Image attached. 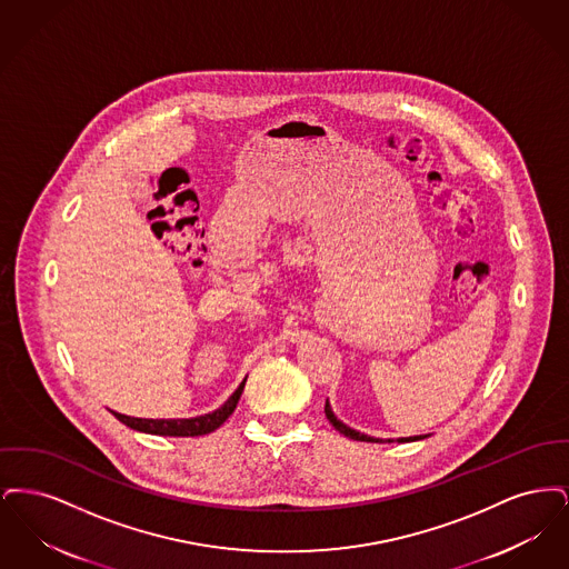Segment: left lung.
Instances as JSON below:
<instances>
[{
    "mask_svg": "<svg viewBox=\"0 0 569 569\" xmlns=\"http://www.w3.org/2000/svg\"><path fill=\"white\" fill-rule=\"evenodd\" d=\"M326 418L330 420V425L339 431L341 435H346V437H350V439H356V441H371V443H381V439H376V437H369V435L358 433V431H353L350 427H346L341 420H337V416L332 413V409L328 406V401H326L325 406ZM427 435H420V437H401L399 441L403 443V441H418V439H425ZM390 441V439H388Z\"/></svg>",
    "mask_w": 569,
    "mask_h": 569,
    "instance_id": "left-lung-1",
    "label": "left lung"
}]
</instances>
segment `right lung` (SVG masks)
<instances>
[{"mask_svg":"<svg viewBox=\"0 0 569 569\" xmlns=\"http://www.w3.org/2000/svg\"><path fill=\"white\" fill-rule=\"evenodd\" d=\"M244 379L241 381V386L234 390V395L223 406L216 409L213 413H204V416H198V418L149 420V418H130V416H123V413H117V411H112V413L126 427L140 431V433L168 435V437H198V435L213 433L237 409V403L243 395Z\"/></svg>","mask_w":569,"mask_h":569,"instance_id":"1","label":"right lung"}]
</instances>
